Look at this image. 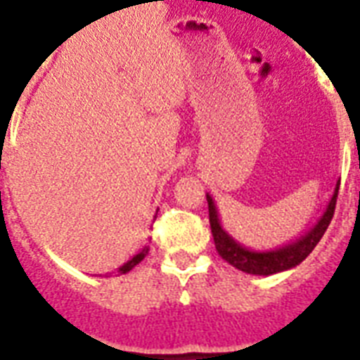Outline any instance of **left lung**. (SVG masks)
<instances>
[{
    "mask_svg": "<svg viewBox=\"0 0 360 360\" xmlns=\"http://www.w3.org/2000/svg\"><path fill=\"white\" fill-rule=\"evenodd\" d=\"M338 186H340V179L337 181L331 200H329V203L326 205V210H323L322 216L318 218L314 226L309 227L302 236H297L296 240L268 251L250 250V248L242 246L240 242H236L224 229L220 214H218V209L214 205V200H212V195L207 194L210 231H212V236H214L216 251L220 253L224 261L229 262L231 266H235L236 270L246 271V274H251V276H271V274H279V271L296 268L316 248V244L323 236L329 224H331L333 214H335V205H337Z\"/></svg>",
    "mask_w": 360,
    "mask_h": 360,
    "instance_id": "obj_1",
    "label": "left lung"
}]
</instances>
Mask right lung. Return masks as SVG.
Listing matches in <instances>:
<instances>
[{
	"mask_svg": "<svg viewBox=\"0 0 360 360\" xmlns=\"http://www.w3.org/2000/svg\"><path fill=\"white\" fill-rule=\"evenodd\" d=\"M157 210H159V209H157ZM155 218H157V214H155ZM148 251H150V246H148V244H146V246H142V250H140L136 255H133V259H129V261L124 262V264L120 266V268H118L120 274H127V271L133 270L134 266L139 264V262H142V259L148 255Z\"/></svg>",
	"mask_w": 360,
	"mask_h": 360,
	"instance_id": "add662e5",
	"label": "right lung"
}]
</instances>
